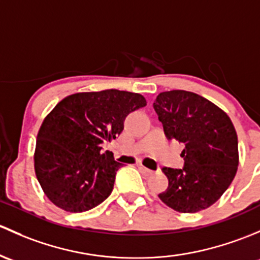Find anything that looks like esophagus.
Instances as JSON below:
<instances>
[{
    "instance_id": "obj_1",
    "label": "esophagus",
    "mask_w": 260,
    "mask_h": 260,
    "mask_svg": "<svg viewBox=\"0 0 260 260\" xmlns=\"http://www.w3.org/2000/svg\"><path fill=\"white\" fill-rule=\"evenodd\" d=\"M139 169L141 170V173L145 174V175H152V174H154V171L150 170V169H148V168H145V167H144L143 164L139 165Z\"/></svg>"
}]
</instances>
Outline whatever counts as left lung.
Wrapping results in <instances>:
<instances>
[{"mask_svg": "<svg viewBox=\"0 0 260 260\" xmlns=\"http://www.w3.org/2000/svg\"><path fill=\"white\" fill-rule=\"evenodd\" d=\"M154 109L167 138L185 145L183 169H161L169 186L160 200L180 213L207 209L237 174L238 136L232 120L209 100L184 90L159 93Z\"/></svg>", "mask_w": 260, "mask_h": 260, "instance_id": "8db88e82", "label": "left lung"}]
</instances>
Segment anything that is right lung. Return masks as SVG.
I'll return each mask as SVG.
<instances>
[{"label": "right lung", "mask_w": 260, "mask_h": 260, "mask_svg": "<svg viewBox=\"0 0 260 260\" xmlns=\"http://www.w3.org/2000/svg\"><path fill=\"white\" fill-rule=\"evenodd\" d=\"M146 106L143 95L104 90L61 100L45 117L35 150V171L56 207L82 213L98 207L114 189L121 164L101 144L116 139L130 112Z\"/></svg>", "instance_id": "1"}]
</instances>
